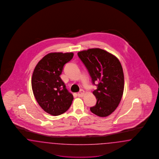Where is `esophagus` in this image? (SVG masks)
Masks as SVG:
<instances>
[{"label":"esophagus","mask_w":159,"mask_h":159,"mask_svg":"<svg viewBox=\"0 0 159 159\" xmlns=\"http://www.w3.org/2000/svg\"><path fill=\"white\" fill-rule=\"evenodd\" d=\"M84 91L83 89H81L80 90V92L77 93V95L79 97H82V96L84 95Z\"/></svg>","instance_id":"obj_1"}]
</instances>
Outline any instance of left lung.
Wrapping results in <instances>:
<instances>
[{
	"mask_svg": "<svg viewBox=\"0 0 159 159\" xmlns=\"http://www.w3.org/2000/svg\"><path fill=\"white\" fill-rule=\"evenodd\" d=\"M77 55L97 86L93 92L97 102L90 111L101 117L107 116L118 107L123 95L124 76L121 63L115 56L100 48L80 51Z\"/></svg>",
	"mask_w": 159,
	"mask_h": 159,
	"instance_id": "left-lung-1",
	"label": "left lung"
}]
</instances>
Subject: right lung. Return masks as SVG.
Segmentation results:
<instances>
[{"instance_id": "add662e5", "label": "right lung", "mask_w": 159, "mask_h": 159, "mask_svg": "<svg viewBox=\"0 0 159 159\" xmlns=\"http://www.w3.org/2000/svg\"><path fill=\"white\" fill-rule=\"evenodd\" d=\"M73 52H51L45 56L32 74L34 95L41 108L54 116L62 114L70 108L73 96L66 89L60 75L64 66L72 59Z\"/></svg>"}]
</instances>
